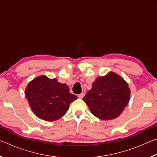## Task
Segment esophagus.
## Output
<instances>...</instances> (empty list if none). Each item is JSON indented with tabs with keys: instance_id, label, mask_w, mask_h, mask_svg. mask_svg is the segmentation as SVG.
Masks as SVG:
<instances>
[{
	"instance_id": "34e87169",
	"label": "esophagus",
	"mask_w": 157,
	"mask_h": 157,
	"mask_svg": "<svg viewBox=\"0 0 157 157\" xmlns=\"http://www.w3.org/2000/svg\"><path fill=\"white\" fill-rule=\"evenodd\" d=\"M84 93H81V94H79L78 95V98H83L84 96Z\"/></svg>"
}]
</instances>
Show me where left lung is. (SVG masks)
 Returning <instances> with one entry per match:
<instances>
[{"label":"left lung","mask_w":157,"mask_h":157,"mask_svg":"<svg viewBox=\"0 0 157 157\" xmlns=\"http://www.w3.org/2000/svg\"><path fill=\"white\" fill-rule=\"evenodd\" d=\"M128 84L117 74L111 72L97 78L83 100L91 113L101 120H111L120 116L129 103Z\"/></svg>","instance_id":"8db88e82"}]
</instances>
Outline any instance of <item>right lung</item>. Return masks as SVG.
<instances>
[{"label":"right lung","instance_id":"right-lung-1","mask_svg":"<svg viewBox=\"0 0 157 157\" xmlns=\"http://www.w3.org/2000/svg\"><path fill=\"white\" fill-rule=\"evenodd\" d=\"M25 96L34 113L47 121L62 118L71 103L78 98L70 94L67 85L44 75L37 77L28 84Z\"/></svg>","mask_w":157,"mask_h":157}]
</instances>
